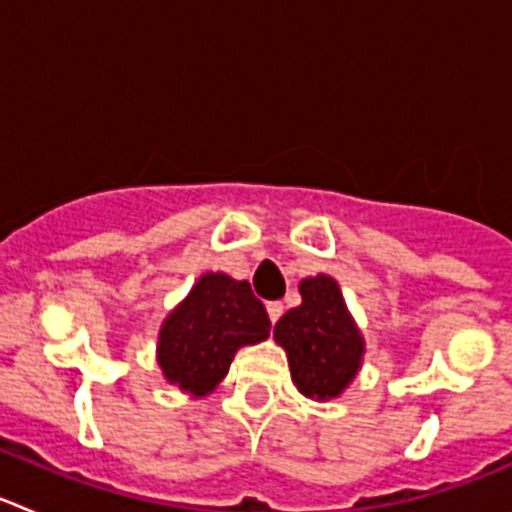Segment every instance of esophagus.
Segmentation results:
<instances>
[{
    "label": "esophagus",
    "mask_w": 512,
    "mask_h": 512,
    "mask_svg": "<svg viewBox=\"0 0 512 512\" xmlns=\"http://www.w3.org/2000/svg\"><path fill=\"white\" fill-rule=\"evenodd\" d=\"M266 312H269V320H271V323H277V320L282 318L284 305H282V302H269V305H266Z\"/></svg>",
    "instance_id": "obj_1"
}]
</instances>
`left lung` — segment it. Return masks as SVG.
<instances>
[{
	"label": "left lung",
	"mask_w": 512,
	"mask_h": 512,
	"mask_svg": "<svg viewBox=\"0 0 512 512\" xmlns=\"http://www.w3.org/2000/svg\"><path fill=\"white\" fill-rule=\"evenodd\" d=\"M300 295L302 305L284 312L274 325V338L287 351L297 390L312 400H333L361 369L364 336L333 277L302 279Z\"/></svg>",
	"instance_id": "8db88e82"
}]
</instances>
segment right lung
I'll use <instances>...</instances> for the list:
<instances>
[{
  "instance_id": "obj_1",
  "label": "right lung",
  "mask_w": 512,
  "mask_h": 512,
  "mask_svg": "<svg viewBox=\"0 0 512 512\" xmlns=\"http://www.w3.org/2000/svg\"><path fill=\"white\" fill-rule=\"evenodd\" d=\"M269 315L251 284L207 271L158 333V366L166 382L205 397L223 382L235 351L269 338Z\"/></svg>"
}]
</instances>
